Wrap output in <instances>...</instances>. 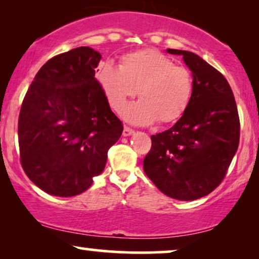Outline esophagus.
<instances>
[{
	"label": "esophagus",
	"mask_w": 259,
	"mask_h": 259,
	"mask_svg": "<svg viewBox=\"0 0 259 259\" xmlns=\"http://www.w3.org/2000/svg\"><path fill=\"white\" fill-rule=\"evenodd\" d=\"M133 133H134V131L132 128H130V127H127V126L123 127V132H122L123 137H130V136H132Z\"/></svg>",
	"instance_id": "obj_1"
}]
</instances>
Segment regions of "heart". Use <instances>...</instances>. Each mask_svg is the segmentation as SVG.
I'll return each instance as SVG.
<instances>
[{
    "mask_svg": "<svg viewBox=\"0 0 259 259\" xmlns=\"http://www.w3.org/2000/svg\"><path fill=\"white\" fill-rule=\"evenodd\" d=\"M97 81L112 109L120 112L137 94L141 100L127 106L121 116L127 122L148 126L157 120L172 122L186 111L193 91L190 70L154 49L125 54L120 67L104 63Z\"/></svg>",
    "mask_w": 259,
    "mask_h": 259,
    "instance_id": "b5f03b06",
    "label": "heart"
}]
</instances>
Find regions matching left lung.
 <instances>
[{"instance_id": "left-lung-1", "label": "left lung", "mask_w": 259, "mask_h": 259, "mask_svg": "<svg viewBox=\"0 0 259 259\" xmlns=\"http://www.w3.org/2000/svg\"><path fill=\"white\" fill-rule=\"evenodd\" d=\"M166 52L182 55L192 72V97L171 128L151 136L144 171L166 196L196 200L222 183L235 157L239 144L238 111L223 74L194 53Z\"/></svg>"}]
</instances>
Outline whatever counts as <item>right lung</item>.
<instances>
[{"mask_svg":"<svg viewBox=\"0 0 259 259\" xmlns=\"http://www.w3.org/2000/svg\"><path fill=\"white\" fill-rule=\"evenodd\" d=\"M100 53L77 47L48 60L23 99L19 116L21 165L52 196L73 197L104 171L123 126L95 79Z\"/></svg>","mask_w":259,"mask_h":259,"instance_id":"right-lung-1","label":"right lung"}]
</instances>
